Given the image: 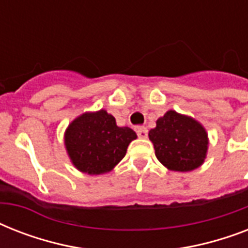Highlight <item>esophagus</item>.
<instances>
[{
    "label": "esophagus",
    "mask_w": 248,
    "mask_h": 248,
    "mask_svg": "<svg viewBox=\"0 0 248 248\" xmlns=\"http://www.w3.org/2000/svg\"><path fill=\"white\" fill-rule=\"evenodd\" d=\"M138 136H139L140 139H147V138H148L147 127L139 128V130H138Z\"/></svg>",
    "instance_id": "obj_1"
}]
</instances>
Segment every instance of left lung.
<instances>
[{
  "label": "left lung",
  "instance_id": "obj_1",
  "mask_svg": "<svg viewBox=\"0 0 248 248\" xmlns=\"http://www.w3.org/2000/svg\"><path fill=\"white\" fill-rule=\"evenodd\" d=\"M148 136L155 147V157L170 171H193L203 165L207 157V131L190 116L167 110Z\"/></svg>",
  "mask_w": 248,
  "mask_h": 248
}]
</instances>
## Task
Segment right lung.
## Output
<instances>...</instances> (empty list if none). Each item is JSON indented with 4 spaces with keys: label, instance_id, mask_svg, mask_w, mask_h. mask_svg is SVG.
Segmentation results:
<instances>
[{
    "label": "right lung",
    "instance_id": "1",
    "mask_svg": "<svg viewBox=\"0 0 248 248\" xmlns=\"http://www.w3.org/2000/svg\"><path fill=\"white\" fill-rule=\"evenodd\" d=\"M138 138L130 127L117 126L105 109L76 117L64 132V145L72 165L87 175L110 172Z\"/></svg>",
    "mask_w": 248,
    "mask_h": 248
}]
</instances>
